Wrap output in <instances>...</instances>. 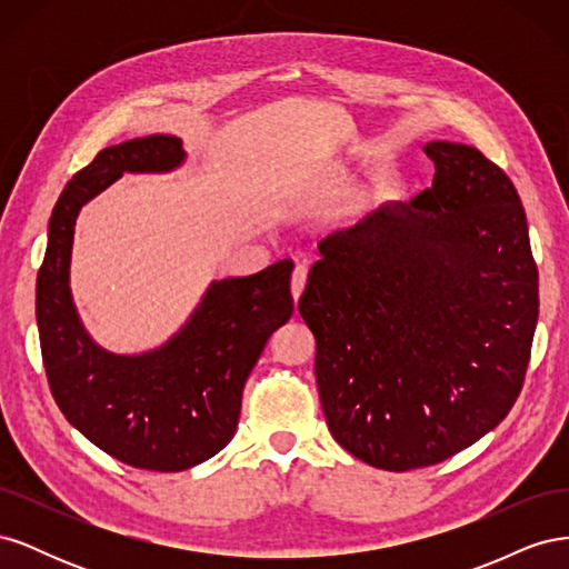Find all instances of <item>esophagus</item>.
I'll return each instance as SVG.
<instances>
[{
    "label": "esophagus",
    "instance_id": "1",
    "mask_svg": "<svg viewBox=\"0 0 569 569\" xmlns=\"http://www.w3.org/2000/svg\"><path fill=\"white\" fill-rule=\"evenodd\" d=\"M306 280H308V268H306L303 263H299V266L295 268V272H291V297H295V303H297L299 297H301V291H303V287H306Z\"/></svg>",
    "mask_w": 569,
    "mask_h": 569
}]
</instances>
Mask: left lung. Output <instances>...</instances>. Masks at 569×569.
I'll list each match as a JSON object with an SVG mask.
<instances>
[{
  "mask_svg": "<svg viewBox=\"0 0 569 569\" xmlns=\"http://www.w3.org/2000/svg\"><path fill=\"white\" fill-rule=\"evenodd\" d=\"M425 153L432 187L325 237L299 299L327 427L389 472L451 458L508 416L539 318L518 189L475 147Z\"/></svg>",
  "mask_w": 569,
  "mask_h": 569,
  "instance_id": "left-lung-1",
  "label": "left lung"
}]
</instances>
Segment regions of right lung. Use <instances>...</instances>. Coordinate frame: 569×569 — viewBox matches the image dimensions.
I'll use <instances>...</instances> for the list:
<instances>
[{"label": "right lung", "mask_w": 569, "mask_h": 569, "mask_svg": "<svg viewBox=\"0 0 569 569\" xmlns=\"http://www.w3.org/2000/svg\"><path fill=\"white\" fill-rule=\"evenodd\" d=\"M184 161L182 140L149 134L101 149L73 176L49 218L36 316L57 406L78 432L130 468L180 472L234 437L242 391L270 335L295 313V263L213 282L163 347L118 356L84 332L68 287L80 209L123 173H166Z\"/></svg>", "instance_id": "1"}]
</instances>
